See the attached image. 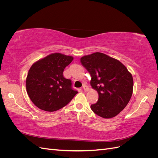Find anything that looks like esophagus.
<instances>
[{
  "instance_id": "1",
  "label": "esophagus",
  "mask_w": 158,
  "mask_h": 158,
  "mask_svg": "<svg viewBox=\"0 0 158 158\" xmlns=\"http://www.w3.org/2000/svg\"><path fill=\"white\" fill-rule=\"evenodd\" d=\"M83 89L84 90V92H87V91H88V89H89L88 85H86L85 84L83 85Z\"/></svg>"
}]
</instances>
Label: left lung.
<instances>
[{
  "mask_svg": "<svg viewBox=\"0 0 158 158\" xmlns=\"http://www.w3.org/2000/svg\"><path fill=\"white\" fill-rule=\"evenodd\" d=\"M81 64L91 75V86L98 92V101L91 106L98 116L115 117L130 101L133 78L120 61L102 52H94L80 59Z\"/></svg>",
  "mask_w": 158,
  "mask_h": 158,
  "instance_id": "obj_1",
  "label": "left lung"
}]
</instances>
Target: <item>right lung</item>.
<instances>
[{
	"label": "right lung",
	"instance_id": "right-lung-1",
	"mask_svg": "<svg viewBox=\"0 0 158 158\" xmlns=\"http://www.w3.org/2000/svg\"><path fill=\"white\" fill-rule=\"evenodd\" d=\"M74 58L59 52L52 53L33 63L26 81L27 93L38 108L45 111H57L66 106L76 94L72 82L63 71Z\"/></svg>",
	"mask_w": 158,
	"mask_h": 158
}]
</instances>
